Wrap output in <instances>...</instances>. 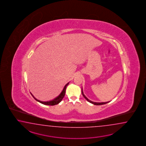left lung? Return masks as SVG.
Instances as JSON below:
<instances>
[{
    "mask_svg": "<svg viewBox=\"0 0 146 146\" xmlns=\"http://www.w3.org/2000/svg\"><path fill=\"white\" fill-rule=\"evenodd\" d=\"M82 94L83 95V96H84V98L87 100V101L91 103L92 104H93L94 105H96V106H100V105H103V104H104L106 103H108L110 102V101L109 102H93L92 101H91L90 100L88 99L87 98V97L84 94V92H83V89H82Z\"/></svg>",
    "mask_w": 146,
    "mask_h": 146,
    "instance_id": "obj_1",
    "label": "left lung"
}]
</instances>
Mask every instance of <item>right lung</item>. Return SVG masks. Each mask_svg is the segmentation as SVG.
Returning <instances> with one entry per match:
<instances>
[{
  "label": "right lung",
  "mask_w": 146,
  "mask_h": 146,
  "mask_svg": "<svg viewBox=\"0 0 146 146\" xmlns=\"http://www.w3.org/2000/svg\"><path fill=\"white\" fill-rule=\"evenodd\" d=\"M69 82H68L67 84H66L65 86L64 87L63 89H62V91L60 92V93L59 94V95L58 96L56 97L55 98H54V99L52 100H50V101H42L40 100H38L37 99H36L34 96L31 93V94L32 95V96L33 97L34 99L36 101H37V102L43 104L44 105H47V106H55V105H57L58 104V103L62 101L63 98L65 96V94L66 92V88L67 87V86L68 85Z\"/></svg>",
  "instance_id": "1"
}]
</instances>
